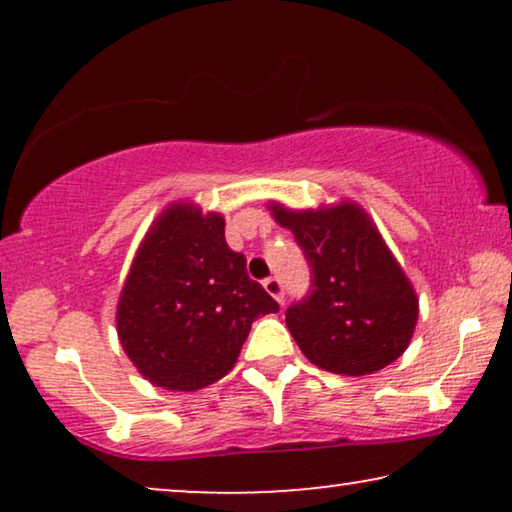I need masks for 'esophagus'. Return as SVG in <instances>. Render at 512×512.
Listing matches in <instances>:
<instances>
[{
  "label": "esophagus",
  "instance_id": "esophagus-1",
  "mask_svg": "<svg viewBox=\"0 0 512 512\" xmlns=\"http://www.w3.org/2000/svg\"><path fill=\"white\" fill-rule=\"evenodd\" d=\"M263 286H265V291H268L270 296L275 298L279 305H284V286H282V279H279V277H268V279H265V282H263Z\"/></svg>",
  "mask_w": 512,
  "mask_h": 512
}]
</instances>
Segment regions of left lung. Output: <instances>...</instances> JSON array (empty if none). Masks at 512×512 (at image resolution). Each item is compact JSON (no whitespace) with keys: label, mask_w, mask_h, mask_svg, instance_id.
<instances>
[{"label":"left lung","mask_w":512,"mask_h":512,"mask_svg":"<svg viewBox=\"0 0 512 512\" xmlns=\"http://www.w3.org/2000/svg\"><path fill=\"white\" fill-rule=\"evenodd\" d=\"M310 263L312 289L286 310V326L314 366L370 375L410 345L419 303L370 216L356 202L293 212L270 205Z\"/></svg>","instance_id":"left-lung-1"}]
</instances>
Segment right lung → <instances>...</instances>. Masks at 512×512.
Instances as JSON below:
<instances>
[{"label":"right lung","instance_id":"obj_1","mask_svg":"<svg viewBox=\"0 0 512 512\" xmlns=\"http://www.w3.org/2000/svg\"><path fill=\"white\" fill-rule=\"evenodd\" d=\"M221 214L174 202L153 221L116 310L118 340L156 387L198 391L233 370L251 324L277 300L228 247Z\"/></svg>","mask_w":512,"mask_h":512}]
</instances>
